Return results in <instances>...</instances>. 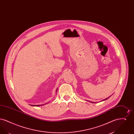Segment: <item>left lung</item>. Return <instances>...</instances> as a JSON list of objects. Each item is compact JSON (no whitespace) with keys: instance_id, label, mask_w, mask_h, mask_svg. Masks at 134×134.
Here are the masks:
<instances>
[{"instance_id":"left-lung-1","label":"left lung","mask_w":134,"mask_h":134,"mask_svg":"<svg viewBox=\"0 0 134 134\" xmlns=\"http://www.w3.org/2000/svg\"><path fill=\"white\" fill-rule=\"evenodd\" d=\"M109 97H108V98H105V99H103L102 100V101H104V100H107V99H108ZM92 102V103H96V102Z\"/></svg>"}]
</instances>
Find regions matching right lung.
Masks as SVG:
<instances>
[{
  "label": "right lung",
  "instance_id": "add662e5",
  "mask_svg": "<svg viewBox=\"0 0 134 134\" xmlns=\"http://www.w3.org/2000/svg\"><path fill=\"white\" fill-rule=\"evenodd\" d=\"M57 89L56 90V92H57ZM48 103H45V104H40V105H32V106H36V107H39V106H42V105H45L46 104H47Z\"/></svg>",
  "mask_w": 134,
  "mask_h": 134
}]
</instances>
